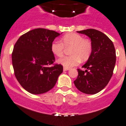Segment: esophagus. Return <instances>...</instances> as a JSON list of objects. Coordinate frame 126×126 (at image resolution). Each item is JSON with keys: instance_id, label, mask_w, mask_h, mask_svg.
<instances>
[{"instance_id": "1", "label": "esophagus", "mask_w": 126, "mask_h": 126, "mask_svg": "<svg viewBox=\"0 0 126 126\" xmlns=\"http://www.w3.org/2000/svg\"><path fill=\"white\" fill-rule=\"evenodd\" d=\"M68 70H69V68H65V67H64V68H63V71H68Z\"/></svg>"}]
</instances>
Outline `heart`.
<instances>
[{"label":"heart","instance_id":"heart-1","mask_svg":"<svg viewBox=\"0 0 126 126\" xmlns=\"http://www.w3.org/2000/svg\"><path fill=\"white\" fill-rule=\"evenodd\" d=\"M64 47H71L70 53L71 55L63 56L58 60V63L70 68L77 65L82 61L89 58L92 52V43L89 40L84 39L81 35L75 33L66 34L60 42L54 41L51 44V51L55 56L60 57L64 53Z\"/></svg>","mask_w":126,"mask_h":126}]
</instances>
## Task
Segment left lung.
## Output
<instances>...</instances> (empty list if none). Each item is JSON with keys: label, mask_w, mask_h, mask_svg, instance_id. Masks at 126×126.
I'll use <instances>...</instances> for the list:
<instances>
[{"label": "left lung", "mask_w": 126, "mask_h": 126, "mask_svg": "<svg viewBox=\"0 0 126 126\" xmlns=\"http://www.w3.org/2000/svg\"><path fill=\"white\" fill-rule=\"evenodd\" d=\"M91 39L93 49L86 63L78 69V75L74 84L83 93L94 94L103 90L111 79L116 64V56L112 41L105 34L95 29L78 31Z\"/></svg>", "instance_id": "obj_1"}]
</instances>
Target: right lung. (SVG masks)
<instances>
[{"mask_svg":"<svg viewBox=\"0 0 126 126\" xmlns=\"http://www.w3.org/2000/svg\"><path fill=\"white\" fill-rule=\"evenodd\" d=\"M60 34L53 30L36 29L23 34L14 47L12 60L15 76L26 91L43 94L54 87L63 72L55 60L51 44Z\"/></svg>","mask_w":126,"mask_h":126,"instance_id":"add662e5","label":"right lung"}]
</instances>
